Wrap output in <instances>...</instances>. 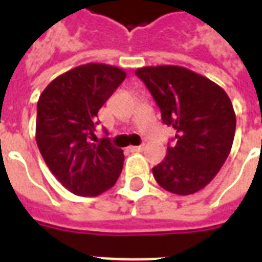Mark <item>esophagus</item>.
Listing matches in <instances>:
<instances>
[{
	"instance_id": "obj_1",
	"label": "esophagus",
	"mask_w": 262,
	"mask_h": 262,
	"mask_svg": "<svg viewBox=\"0 0 262 262\" xmlns=\"http://www.w3.org/2000/svg\"><path fill=\"white\" fill-rule=\"evenodd\" d=\"M143 146H130L129 150H130L132 153H139V151H143Z\"/></svg>"
}]
</instances>
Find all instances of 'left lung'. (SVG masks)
Segmentation results:
<instances>
[{"instance_id": "left-lung-1", "label": "left lung", "mask_w": 262, "mask_h": 262, "mask_svg": "<svg viewBox=\"0 0 262 262\" xmlns=\"http://www.w3.org/2000/svg\"><path fill=\"white\" fill-rule=\"evenodd\" d=\"M135 74L146 84L177 143L153 168L161 188L191 195L208 185L229 157L236 114L225 90L206 77L178 66H148Z\"/></svg>"}]
</instances>
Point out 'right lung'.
<instances>
[{
	"instance_id": "right-lung-1",
	"label": "right lung",
	"mask_w": 262,
	"mask_h": 262,
	"mask_svg": "<svg viewBox=\"0 0 262 262\" xmlns=\"http://www.w3.org/2000/svg\"><path fill=\"white\" fill-rule=\"evenodd\" d=\"M125 78L122 69L88 63L54 78L39 97L37 147L52 174L74 195H101L122 172V148L108 137L93 142L98 111Z\"/></svg>"
}]
</instances>
